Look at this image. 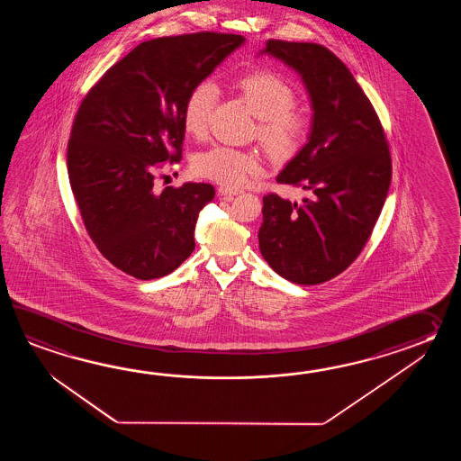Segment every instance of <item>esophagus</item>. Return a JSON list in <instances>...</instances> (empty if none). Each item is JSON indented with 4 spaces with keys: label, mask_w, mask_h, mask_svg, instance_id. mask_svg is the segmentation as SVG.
Here are the masks:
<instances>
[{
    "label": "esophagus",
    "mask_w": 461,
    "mask_h": 461,
    "mask_svg": "<svg viewBox=\"0 0 461 461\" xmlns=\"http://www.w3.org/2000/svg\"><path fill=\"white\" fill-rule=\"evenodd\" d=\"M217 191H219V194H222V196H237V194L242 193V189H239V187L227 186H221Z\"/></svg>",
    "instance_id": "obj_1"
}]
</instances>
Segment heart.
Returning a JSON list of instances; mask_svg holds the SVG:
<instances>
[{"label":"heart","instance_id":"obj_1","mask_svg":"<svg viewBox=\"0 0 461 461\" xmlns=\"http://www.w3.org/2000/svg\"><path fill=\"white\" fill-rule=\"evenodd\" d=\"M234 87L258 118L255 135L275 159L292 158L303 147L310 131V117L294 107V86L274 70L258 69L235 78ZM217 87L201 80L189 90L183 107V127L193 138H204L216 105ZM199 176L227 187L240 186L264 171L265 157L258 149H237L216 145L201 151L193 161Z\"/></svg>","mask_w":461,"mask_h":461}]
</instances>
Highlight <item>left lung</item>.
Wrapping results in <instances>:
<instances>
[{"mask_svg": "<svg viewBox=\"0 0 461 461\" xmlns=\"http://www.w3.org/2000/svg\"><path fill=\"white\" fill-rule=\"evenodd\" d=\"M264 52L302 74L314 113L310 141L276 177L310 196L300 204L264 196L260 252L286 280L323 284L343 274L373 234L391 186V148L371 100L331 50L268 40Z\"/></svg>", "mask_w": 461, "mask_h": 461, "instance_id": "obj_1", "label": "left lung"}]
</instances>
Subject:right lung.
I'll return each mask as SVG.
<instances>
[{
    "mask_svg": "<svg viewBox=\"0 0 461 461\" xmlns=\"http://www.w3.org/2000/svg\"><path fill=\"white\" fill-rule=\"evenodd\" d=\"M244 36L193 32L145 41L118 60L80 102L68 143V173L90 239L118 270L153 280L194 250L199 211L212 185L155 189L183 153L189 90L237 50Z\"/></svg>",
    "mask_w": 461,
    "mask_h": 461,
    "instance_id": "add662e5",
    "label": "right lung"
}]
</instances>
